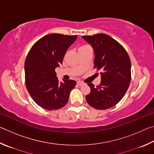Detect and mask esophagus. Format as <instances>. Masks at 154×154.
Instances as JSON below:
<instances>
[{"label": "esophagus", "instance_id": "obj_1", "mask_svg": "<svg viewBox=\"0 0 154 154\" xmlns=\"http://www.w3.org/2000/svg\"><path fill=\"white\" fill-rule=\"evenodd\" d=\"M77 85H80V86H82V85H84V83H83V82H77Z\"/></svg>", "mask_w": 154, "mask_h": 154}]
</instances>
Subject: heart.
Returning a JSON list of instances; mask_svg holds the SVG:
<instances>
[{
	"mask_svg": "<svg viewBox=\"0 0 154 154\" xmlns=\"http://www.w3.org/2000/svg\"><path fill=\"white\" fill-rule=\"evenodd\" d=\"M88 45H82V46H81V47H79V50H80V49H84V48H88Z\"/></svg>",
	"mask_w": 154,
	"mask_h": 154,
	"instance_id": "b5f03b06",
	"label": "heart"
}]
</instances>
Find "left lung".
<instances>
[{
    "mask_svg": "<svg viewBox=\"0 0 154 154\" xmlns=\"http://www.w3.org/2000/svg\"><path fill=\"white\" fill-rule=\"evenodd\" d=\"M95 54L94 68L101 70V82L94 87L88 83L90 92L86 95L88 105L96 109H106L118 104L126 94L131 80V62L127 51L110 36L101 33L83 36Z\"/></svg>",
    "mask_w": 154,
    "mask_h": 154,
    "instance_id": "1",
    "label": "left lung"
}]
</instances>
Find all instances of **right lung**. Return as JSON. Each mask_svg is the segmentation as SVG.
<instances>
[{
    "mask_svg": "<svg viewBox=\"0 0 154 154\" xmlns=\"http://www.w3.org/2000/svg\"><path fill=\"white\" fill-rule=\"evenodd\" d=\"M77 37V35L49 34L36 41L28 52L24 64L26 86L41 107L57 110L69 100L76 82H59L55 69L62 63L66 50Z\"/></svg>",
    "mask_w": 154,
    "mask_h": 154,
    "instance_id": "right-lung-1",
    "label": "right lung"
}]
</instances>
